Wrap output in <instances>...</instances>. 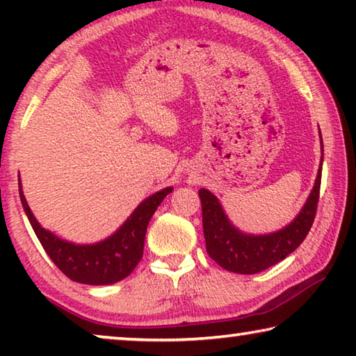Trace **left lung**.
<instances>
[{"instance_id":"left-lung-1","label":"left lung","mask_w":356,"mask_h":356,"mask_svg":"<svg viewBox=\"0 0 356 356\" xmlns=\"http://www.w3.org/2000/svg\"><path fill=\"white\" fill-rule=\"evenodd\" d=\"M321 134V131H318ZM322 159L314 186L306 200L303 209L286 227L272 234L252 236L245 234L229 221L221 202L213 193L200 190L202 204V227L206 238V250L213 261L232 273L254 275L286 259L298 248L308 236L316 218V210L321 193L323 141L321 135Z\"/></svg>"}]
</instances>
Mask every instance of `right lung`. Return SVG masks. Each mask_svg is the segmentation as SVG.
<instances>
[{"mask_svg":"<svg viewBox=\"0 0 356 356\" xmlns=\"http://www.w3.org/2000/svg\"><path fill=\"white\" fill-rule=\"evenodd\" d=\"M19 191L28 220L53 264L72 281L89 286H106L127 278L141 261L149 221L161 201L172 191V186L146 197L116 232L92 245L67 242L42 227L28 206L20 179Z\"/></svg>","mask_w":356,"mask_h":356,"instance_id":"1","label":"right lung"}]
</instances>
